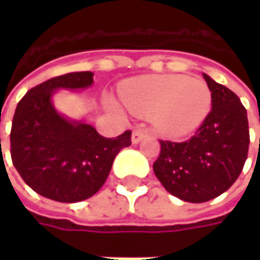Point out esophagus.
<instances>
[{
	"label": "esophagus",
	"instance_id": "esophagus-1",
	"mask_svg": "<svg viewBox=\"0 0 260 260\" xmlns=\"http://www.w3.org/2000/svg\"><path fill=\"white\" fill-rule=\"evenodd\" d=\"M145 137H147V132L146 130H142V128H136L133 130V135H132V142L137 145V143H140Z\"/></svg>",
	"mask_w": 260,
	"mask_h": 260
}]
</instances>
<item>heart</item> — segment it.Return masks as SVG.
Returning <instances> with one entry per match:
<instances>
[{
	"label": "heart",
	"instance_id": "b5f03b06",
	"mask_svg": "<svg viewBox=\"0 0 260 260\" xmlns=\"http://www.w3.org/2000/svg\"><path fill=\"white\" fill-rule=\"evenodd\" d=\"M120 100L132 114L150 118L156 132L165 137L191 135L210 114L213 95L204 79L166 74L128 79L120 86ZM115 110L120 105L110 101Z\"/></svg>",
	"mask_w": 260,
	"mask_h": 260
}]
</instances>
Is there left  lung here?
I'll return each instance as SVG.
<instances>
[{
  "label": "left lung",
  "instance_id": "8db88e82",
  "mask_svg": "<svg viewBox=\"0 0 260 260\" xmlns=\"http://www.w3.org/2000/svg\"><path fill=\"white\" fill-rule=\"evenodd\" d=\"M213 104L189 140H160L153 172L169 194L188 203H205L225 192L242 172L249 150L247 113L239 96L208 75Z\"/></svg>",
  "mask_w": 260,
  "mask_h": 260
}]
</instances>
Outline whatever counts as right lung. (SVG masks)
Returning <instances> with one entry per match:
<instances>
[{
  "instance_id": "1",
  "label": "right lung",
  "mask_w": 260,
  "mask_h": 260,
  "mask_svg": "<svg viewBox=\"0 0 260 260\" xmlns=\"http://www.w3.org/2000/svg\"><path fill=\"white\" fill-rule=\"evenodd\" d=\"M92 72H71L31 88L20 100L11 125V159L37 194L59 203H78L104 185L117 153L132 145V132L115 139L101 136L85 121L57 113V89H85Z\"/></svg>"
}]
</instances>
